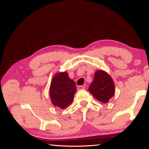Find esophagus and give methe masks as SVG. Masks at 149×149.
Masks as SVG:
<instances>
[{
    "mask_svg": "<svg viewBox=\"0 0 149 149\" xmlns=\"http://www.w3.org/2000/svg\"><path fill=\"white\" fill-rule=\"evenodd\" d=\"M85 88L84 86H79L78 87H77V90H84L85 89Z\"/></svg>",
    "mask_w": 149,
    "mask_h": 149,
    "instance_id": "1",
    "label": "esophagus"
}]
</instances>
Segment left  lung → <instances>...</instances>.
Instances as JSON below:
<instances>
[{
  "instance_id": "obj_1",
  "label": "left lung",
  "mask_w": 149,
  "mask_h": 149,
  "mask_svg": "<svg viewBox=\"0 0 149 149\" xmlns=\"http://www.w3.org/2000/svg\"><path fill=\"white\" fill-rule=\"evenodd\" d=\"M88 90L97 100L107 103L115 93V84L107 73L103 70H97L95 73L93 81Z\"/></svg>"
}]
</instances>
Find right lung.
I'll use <instances>...</instances> for the list:
<instances>
[{"instance_id":"obj_1","label":"right lung","mask_w":149,"mask_h":149,"mask_svg":"<svg viewBox=\"0 0 149 149\" xmlns=\"http://www.w3.org/2000/svg\"><path fill=\"white\" fill-rule=\"evenodd\" d=\"M76 91L75 82L70 79L66 72L54 75L50 86V97L54 106L64 109L74 99Z\"/></svg>"}]
</instances>
